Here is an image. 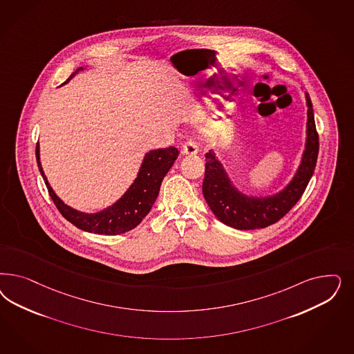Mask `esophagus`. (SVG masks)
<instances>
[{
    "mask_svg": "<svg viewBox=\"0 0 354 354\" xmlns=\"http://www.w3.org/2000/svg\"><path fill=\"white\" fill-rule=\"evenodd\" d=\"M198 146H196V143L193 142V140H189V142H186V143H183V155H189V156H192V155H195V153H198Z\"/></svg>",
    "mask_w": 354,
    "mask_h": 354,
    "instance_id": "34e87169",
    "label": "esophagus"
}]
</instances>
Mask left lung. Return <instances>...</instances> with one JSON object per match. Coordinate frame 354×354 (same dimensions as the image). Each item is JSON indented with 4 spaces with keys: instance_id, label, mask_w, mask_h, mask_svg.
<instances>
[{
    "instance_id": "obj_1",
    "label": "left lung",
    "mask_w": 354,
    "mask_h": 354,
    "mask_svg": "<svg viewBox=\"0 0 354 354\" xmlns=\"http://www.w3.org/2000/svg\"><path fill=\"white\" fill-rule=\"evenodd\" d=\"M306 143L301 164L292 181L276 194L261 198L242 194L230 181L228 173L217 159L215 152L211 149L205 153L202 190L205 202L221 223L240 230L266 228L286 216L299 201L314 173L319 152V137L308 93H306Z\"/></svg>"
}]
</instances>
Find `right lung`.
Listing matches in <instances>:
<instances>
[{
	"label": "right lung",
	"instance_id": "right-lung-1",
	"mask_svg": "<svg viewBox=\"0 0 354 354\" xmlns=\"http://www.w3.org/2000/svg\"><path fill=\"white\" fill-rule=\"evenodd\" d=\"M80 70H83V68H77L70 75V78L64 82V84L68 83V80ZM178 153L180 151L176 147L149 151L143 159L140 169L138 171L137 178L127 189L125 194L122 195L114 205H109L100 212L86 214L65 205L53 192L41 168L39 143L36 145V160L39 171L43 176L48 193L50 195L53 203L57 207L58 211L61 212V215L77 228L84 232L106 236H115L129 232L136 228L138 224H140V221L147 216L149 209L152 208L159 195L161 181L171 169L176 159L178 158Z\"/></svg>",
	"mask_w": 354,
	"mask_h": 354
}]
</instances>
